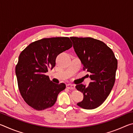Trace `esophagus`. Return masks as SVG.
Instances as JSON below:
<instances>
[{"label": "esophagus", "instance_id": "esophagus-1", "mask_svg": "<svg viewBox=\"0 0 133 133\" xmlns=\"http://www.w3.org/2000/svg\"><path fill=\"white\" fill-rule=\"evenodd\" d=\"M66 87L68 89H70V90H74L75 89V85L71 84H68L66 85Z\"/></svg>", "mask_w": 133, "mask_h": 133}]
</instances>
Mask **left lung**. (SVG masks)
Instances as JSON below:
<instances>
[{
    "instance_id": "left-lung-1",
    "label": "left lung",
    "mask_w": 133,
    "mask_h": 133,
    "mask_svg": "<svg viewBox=\"0 0 133 133\" xmlns=\"http://www.w3.org/2000/svg\"><path fill=\"white\" fill-rule=\"evenodd\" d=\"M73 48L90 74L91 82L88 86L76 85L83 94V100L77 103L83 109L91 110L104 103L111 92L116 79L117 60L113 51L104 42L91 37H71Z\"/></svg>"
}]
</instances>
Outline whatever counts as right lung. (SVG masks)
<instances>
[{"label": "right lung", "instance_id": "1", "mask_svg": "<svg viewBox=\"0 0 133 133\" xmlns=\"http://www.w3.org/2000/svg\"><path fill=\"white\" fill-rule=\"evenodd\" d=\"M72 46L69 37L44 38L31 43L20 54L16 75L20 93L33 109L43 110L52 107L64 83L56 84L45 73L56 65L57 56Z\"/></svg>", "mask_w": 133, "mask_h": 133}]
</instances>
